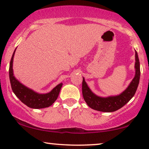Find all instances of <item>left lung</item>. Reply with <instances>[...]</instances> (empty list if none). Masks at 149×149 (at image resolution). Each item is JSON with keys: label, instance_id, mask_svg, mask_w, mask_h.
Listing matches in <instances>:
<instances>
[{"label": "left lung", "instance_id": "8db88e82", "mask_svg": "<svg viewBox=\"0 0 149 149\" xmlns=\"http://www.w3.org/2000/svg\"><path fill=\"white\" fill-rule=\"evenodd\" d=\"M135 76L127 89L117 95H112L109 97H100L93 93L83 77L82 93L85 102L91 109L98 111L111 113L117 111L125 105L135 94L140 81V62L138 53L135 51Z\"/></svg>", "mask_w": 149, "mask_h": 149}]
</instances>
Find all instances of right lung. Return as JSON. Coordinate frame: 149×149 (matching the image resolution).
Listing matches in <instances>:
<instances>
[{
  "mask_svg": "<svg viewBox=\"0 0 149 149\" xmlns=\"http://www.w3.org/2000/svg\"><path fill=\"white\" fill-rule=\"evenodd\" d=\"M15 50L16 49L12 56L9 65V79L13 93L24 104L32 109H38L50 107L58 98L62 87V83L58 84L50 92L47 93H36L22 84L13 74V62Z\"/></svg>",
  "mask_w": 149,
  "mask_h": 149,
  "instance_id": "add662e5",
  "label": "right lung"
}]
</instances>
